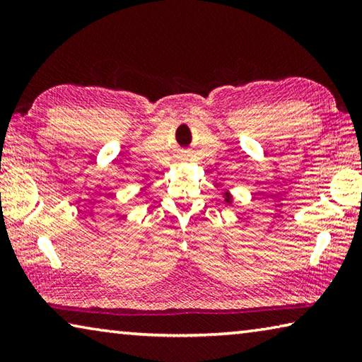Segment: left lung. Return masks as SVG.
I'll list each match as a JSON object with an SVG mask.
<instances>
[{"label":"left lung","instance_id":"obj_1","mask_svg":"<svg viewBox=\"0 0 362 362\" xmlns=\"http://www.w3.org/2000/svg\"><path fill=\"white\" fill-rule=\"evenodd\" d=\"M223 196H225V201H226V203L230 204V203H231V194H230V193H225Z\"/></svg>","mask_w":362,"mask_h":362}]
</instances>
